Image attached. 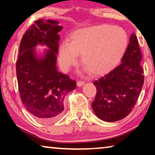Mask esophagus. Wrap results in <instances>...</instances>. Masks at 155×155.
<instances>
[{
  "mask_svg": "<svg viewBox=\"0 0 155 155\" xmlns=\"http://www.w3.org/2000/svg\"><path fill=\"white\" fill-rule=\"evenodd\" d=\"M84 84H85V83H84L83 81H77V85L78 87H81V86H83Z\"/></svg>",
  "mask_w": 155,
  "mask_h": 155,
  "instance_id": "obj_1",
  "label": "esophagus"
}]
</instances>
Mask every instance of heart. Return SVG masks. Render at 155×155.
Segmentation results:
<instances>
[{
	"mask_svg": "<svg viewBox=\"0 0 155 155\" xmlns=\"http://www.w3.org/2000/svg\"><path fill=\"white\" fill-rule=\"evenodd\" d=\"M128 41L127 33L120 27L103 25L80 28L73 33L71 42L65 40L60 45L59 65L68 71L81 54V62L91 74H105L119 64Z\"/></svg>",
	"mask_w": 155,
	"mask_h": 155,
	"instance_id": "b5f03b06",
	"label": "heart"
}]
</instances>
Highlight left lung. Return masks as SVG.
Listing matches in <instances>:
<instances>
[{
  "mask_svg": "<svg viewBox=\"0 0 155 155\" xmlns=\"http://www.w3.org/2000/svg\"><path fill=\"white\" fill-rule=\"evenodd\" d=\"M141 61L138 41L133 33L121 64L94 82L97 93L91 107L98 118L116 122L124 118L132 111L143 84Z\"/></svg>",
  "mask_w": 155,
  "mask_h": 155,
  "instance_id": "8db88e82",
  "label": "left lung"
}]
</instances>
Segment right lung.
Returning <instances> with one entry per match:
<instances>
[{
	"label": "right lung",
	"instance_id": "add662e5",
	"mask_svg": "<svg viewBox=\"0 0 155 155\" xmlns=\"http://www.w3.org/2000/svg\"><path fill=\"white\" fill-rule=\"evenodd\" d=\"M58 21L38 20L23 35L16 62L21 99L27 111L42 123L57 120L64 111L65 96L75 90L76 81L57 70L56 65L63 27ZM38 45H46L42 54Z\"/></svg>",
	"mask_w": 155,
	"mask_h": 155
}]
</instances>
